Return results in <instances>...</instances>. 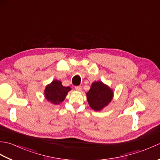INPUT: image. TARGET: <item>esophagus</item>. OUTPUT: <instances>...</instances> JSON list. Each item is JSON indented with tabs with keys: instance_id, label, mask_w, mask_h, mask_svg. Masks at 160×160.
<instances>
[{
	"instance_id": "esophagus-1",
	"label": "esophagus",
	"mask_w": 160,
	"mask_h": 160,
	"mask_svg": "<svg viewBox=\"0 0 160 160\" xmlns=\"http://www.w3.org/2000/svg\"><path fill=\"white\" fill-rule=\"evenodd\" d=\"M75 89H76L77 91H81V90H82V87H81V86L76 87H75Z\"/></svg>"
}]
</instances>
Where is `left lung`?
<instances>
[{
    "label": "left lung",
    "mask_w": 160,
    "mask_h": 160,
    "mask_svg": "<svg viewBox=\"0 0 160 160\" xmlns=\"http://www.w3.org/2000/svg\"><path fill=\"white\" fill-rule=\"evenodd\" d=\"M86 95L90 107L94 111H100L113 100V91L101 81H95Z\"/></svg>",
    "instance_id": "obj_1"
}]
</instances>
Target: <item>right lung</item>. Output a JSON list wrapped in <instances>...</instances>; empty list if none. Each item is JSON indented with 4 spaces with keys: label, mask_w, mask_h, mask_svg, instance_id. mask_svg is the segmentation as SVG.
<instances>
[{
    "label": "right lung",
    "mask_w": 160,
    "mask_h": 160,
    "mask_svg": "<svg viewBox=\"0 0 160 160\" xmlns=\"http://www.w3.org/2000/svg\"><path fill=\"white\" fill-rule=\"evenodd\" d=\"M71 90V87H64L61 81L54 80L46 86L44 91V96L49 102L58 105L62 102L68 92Z\"/></svg>",
    "instance_id": "right-lung-1"
}]
</instances>
